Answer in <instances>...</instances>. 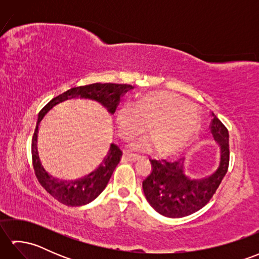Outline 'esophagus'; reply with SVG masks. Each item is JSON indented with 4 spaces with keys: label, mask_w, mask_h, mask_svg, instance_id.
Listing matches in <instances>:
<instances>
[{
    "label": "esophagus",
    "mask_w": 259,
    "mask_h": 259,
    "mask_svg": "<svg viewBox=\"0 0 259 259\" xmlns=\"http://www.w3.org/2000/svg\"><path fill=\"white\" fill-rule=\"evenodd\" d=\"M122 159H124V160L126 161H131V162H135L139 159V156H136V155H131V153L129 152H124L123 156H122Z\"/></svg>",
    "instance_id": "obj_1"
}]
</instances>
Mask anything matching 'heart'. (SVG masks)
Listing matches in <instances>:
<instances>
[{"label":"heart","instance_id":"heart-1","mask_svg":"<svg viewBox=\"0 0 259 259\" xmlns=\"http://www.w3.org/2000/svg\"><path fill=\"white\" fill-rule=\"evenodd\" d=\"M148 124L151 136L134 140L131 149L149 152L159 147L161 152L174 153L194 138L199 114L195 106L167 91L148 92L137 104L124 102L115 110V124L124 139L144 133Z\"/></svg>","mask_w":259,"mask_h":259}]
</instances>
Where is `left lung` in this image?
Wrapping results in <instances>:
<instances>
[{"label": "left lung", "instance_id": "1", "mask_svg": "<svg viewBox=\"0 0 259 259\" xmlns=\"http://www.w3.org/2000/svg\"><path fill=\"white\" fill-rule=\"evenodd\" d=\"M210 133L218 147V161L210 169L195 171L186 159L151 161L152 171L142 181L145 196L162 216L181 218L206 206L218 189L229 166V135L211 112Z\"/></svg>", "mask_w": 259, "mask_h": 259}]
</instances>
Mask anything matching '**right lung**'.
I'll list each match as a JSON object with an SVG mask.
<instances>
[{"mask_svg":"<svg viewBox=\"0 0 259 259\" xmlns=\"http://www.w3.org/2000/svg\"><path fill=\"white\" fill-rule=\"evenodd\" d=\"M131 89H134V87L130 84L117 83H93L71 88L70 90L53 98L38 113L36 126L32 138V162L38 183L54 199L70 207L87 205V203L95 200L107 187L108 181L111 178L115 167L120 162L122 151L120 150L117 145L111 144L103 160L97 169L93 170L89 175L76 180L59 179L49 174L42 166L41 159L37 152V131L43 117L54 106L74 98L96 100L100 102L104 108H107L108 111L112 114L118 107L120 98Z\"/></svg>","mask_w":259,"mask_h":259,"instance_id":"add662e5","label":"right lung"}]
</instances>
